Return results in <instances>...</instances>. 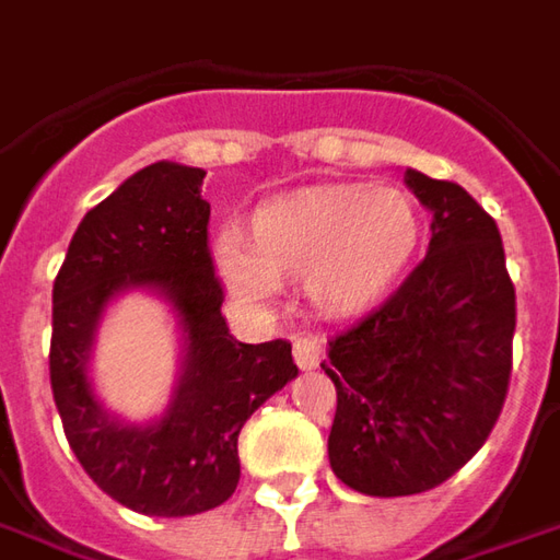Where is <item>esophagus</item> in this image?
<instances>
[{
  "mask_svg": "<svg viewBox=\"0 0 560 560\" xmlns=\"http://www.w3.org/2000/svg\"><path fill=\"white\" fill-rule=\"evenodd\" d=\"M325 359V340L315 334H300L294 337V361L300 371H312Z\"/></svg>",
  "mask_w": 560,
  "mask_h": 560,
  "instance_id": "obj_1",
  "label": "esophagus"
}]
</instances>
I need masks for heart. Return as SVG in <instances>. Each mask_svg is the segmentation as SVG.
Instances as JSON below:
<instances>
[{
  "instance_id": "b5f03b06",
  "label": "heart",
  "mask_w": 560,
  "mask_h": 560,
  "mask_svg": "<svg viewBox=\"0 0 560 560\" xmlns=\"http://www.w3.org/2000/svg\"><path fill=\"white\" fill-rule=\"evenodd\" d=\"M420 245V214L395 186L334 184L266 201L250 217V242L220 232L211 260L242 306H266L279 281H303L325 315H355L380 303Z\"/></svg>"
}]
</instances>
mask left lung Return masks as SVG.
<instances>
[{"instance_id": "obj_1", "label": "left lung", "mask_w": 560, "mask_h": 560, "mask_svg": "<svg viewBox=\"0 0 560 560\" xmlns=\"http://www.w3.org/2000/svg\"><path fill=\"white\" fill-rule=\"evenodd\" d=\"M432 211L423 264L328 343L337 386L328 456L346 488L410 497L463 469L503 410L515 288L493 217L463 186L405 171Z\"/></svg>"}]
</instances>
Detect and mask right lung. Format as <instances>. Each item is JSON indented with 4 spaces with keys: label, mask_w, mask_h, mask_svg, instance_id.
Instances as JSON below:
<instances>
[{
    "label": "right lung",
    "mask_w": 560,
    "mask_h": 560,
    "mask_svg": "<svg viewBox=\"0 0 560 560\" xmlns=\"http://www.w3.org/2000/svg\"><path fill=\"white\" fill-rule=\"evenodd\" d=\"M201 180L205 171L177 162L131 174L82 217L51 294V392L72 454L116 503L155 518L230 500L242 425L296 376L288 340L238 343L226 328ZM125 290L162 295L182 330L178 386L150 424L106 411L90 380L96 328Z\"/></svg>",
    "instance_id": "add662e5"
}]
</instances>
